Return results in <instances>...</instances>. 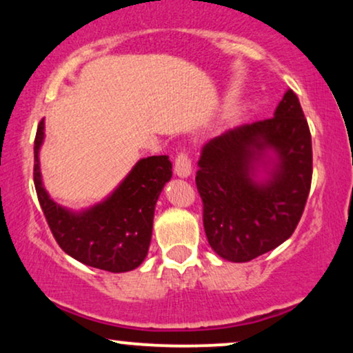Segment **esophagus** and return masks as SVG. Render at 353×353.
Returning a JSON list of instances; mask_svg holds the SVG:
<instances>
[{"label":"esophagus","instance_id":"obj_1","mask_svg":"<svg viewBox=\"0 0 353 353\" xmlns=\"http://www.w3.org/2000/svg\"><path fill=\"white\" fill-rule=\"evenodd\" d=\"M175 175L180 178H188L192 175V160H190L188 153H180L175 160Z\"/></svg>","mask_w":353,"mask_h":353}]
</instances>
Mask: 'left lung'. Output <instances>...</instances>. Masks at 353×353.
Returning a JSON list of instances; mask_svg holds the SVG:
<instances>
[{
  "label": "left lung",
  "mask_w": 353,
  "mask_h": 353,
  "mask_svg": "<svg viewBox=\"0 0 353 353\" xmlns=\"http://www.w3.org/2000/svg\"><path fill=\"white\" fill-rule=\"evenodd\" d=\"M312 180V140L291 89L274 117L231 128L203 145L196 188L219 258L248 263L291 238Z\"/></svg>",
  "instance_id": "1"
}]
</instances>
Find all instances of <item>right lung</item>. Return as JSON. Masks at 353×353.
Here are the masks:
<instances>
[{
    "label": "right lung",
    "mask_w": 353,
    "mask_h": 353,
    "mask_svg": "<svg viewBox=\"0 0 353 353\" xmlns=\"http://www.w3.org/2000/svg\"><path fill=\"white\" fill-rule=\"evenodd\" d=\"M44 120L34 140V186L41 208L62 251L85 266L127 272L147 258L153 214L161 190L172 178L167 155L140 159L102 201L84 210H69L49 196L41 175L39 152Z\"/></svg>",
    "instance_id": "1"
}]
</instances>
